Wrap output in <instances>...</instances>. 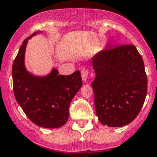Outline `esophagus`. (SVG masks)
Listing matches in <instances>:
<instances>
[{"instance_id":"1","label":"esophagus","mask_w":157,"mask_h":157,"mask_svg":"<svg viewBox=\"0 0 157 157\" xmlns=\"http://www.w3.org/2000/svg\"><path fill=\"white\" fill-rule=\"evenodd\" d=\"M88 74H89V71L88 70H86V69H83V70L81 71V77L84 82L86 81L87 77H88Z\"/></svg>"}]
</instances>
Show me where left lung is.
Segmentation results:
<instances>
[{
  "mask_svg": "<svg viewBox=\"0 0 157 157\" xmlns=\"http://www.w3.org/2000/svg\"><path fill=\"white\" fill-rule=\"evenodd\" d=\"M96 115L110 127H121L136 118L147 92L141 56L133 45L105 47L91 59Z\"/></svg>",
  "mask_w": 157,
  "mask_h": 157,
  "instance_id": "8db88e82",
  "label": "left lung"
}]
</instances>
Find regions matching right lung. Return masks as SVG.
Listing matches in <instances>:
<instances>
[{
  "label": "right lung",
  "instance_id": "add662e5",
  "mask_svg": "<svg viewBox=\"0 0 157 157\" xmlns=\"http://www.w3.org/2000/svg\"><path fill=\"white\" fill-rule=\"evenodd\" d=\"M39 33L41 31L34 32L23 41L13 62V92L19 106L34 124L43 128H59L67 121L71 101L83 82L79 71L68 76L59 75L53 67L47 75L37 76L26 69V46L29 40Z\"/></svg>",
  "mask_w": 157,
  "mask_h": 157
}]
</instances>
